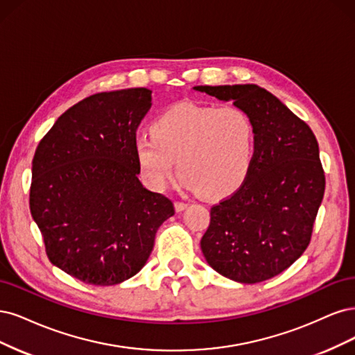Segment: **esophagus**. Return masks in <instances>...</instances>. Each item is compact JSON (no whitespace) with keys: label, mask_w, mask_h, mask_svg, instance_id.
<instances>
[{"label":"esophagus","mask_w":355,"mask_h":355,"mask_svg":"<svg viewBox=\"0 0 355 355\" xmlns=\"http://www.w3.org/2000/svg\"><path fill=\"white\" fill-rule=\"evenodd\" d=\"M187 207H189V203H186V202H175V211L177 212L184 211Z\"/></svg>","instance_id":"34e87169"}]
</instances>
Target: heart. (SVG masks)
<instances>
[{"mask_svg":"<svg viewBox=\"0 0 355 355\" xmlns=\"http://www.w3.org/2000/svg\"><path fill=\"white\" fill-rule=\"evenodd\" d=\"M255 128L242 109L181 103L157 115L150 135L134 140L143 181L162 191L177 169L182 184L209 199L224 198L246 180L254 161Z\"/></svg>","mask_w":355,"mask_h":355,"instance_id":"b5f03b06","label":"heart"}]
</instances>
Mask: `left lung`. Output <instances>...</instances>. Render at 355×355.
I'll list each match as a JSON object with an SVG mask.
<instances>
[{"mask_svg":"<svg viewBox=\"0 0 355 355\" xmlns=\"http://www.w3.org/2000/svg\"><path fill=\"white\" fill-rule=\"evenodd\" d=\"M194 89L232 100L255 128L252 166L243 184L211 208L202 252L227 279L248 284L268 280L291 267L310 245L326 186L315 135L258 85Z\"/></svg>","mask_w":355,"mask_h":355,"instance_id":"1","label":"left lung"}]
</instances>
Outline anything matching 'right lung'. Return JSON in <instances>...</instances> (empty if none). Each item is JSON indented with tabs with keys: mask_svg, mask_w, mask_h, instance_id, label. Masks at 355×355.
I'll list each match as a JSON object with an SVG mask.
<instances>
[{
	"mask_svg": "<svg viewBox=\"0 0 355 355\" xmlns=\"http://www.w3.org/2000/svg\"><path fill=\"white\" fill-rule=\"evenodd\" d=\"M152 91L89 96L55 121L32 161L29 207L51 264L88 284L113 286L139 272L157 228L174 215L143 187L135 131Z\"/></svg>",
	"mask_w": 355,
	"mask_h": 355,
	"instance_id": "obj_1",
	"label": "right lung"
}]
</instances>
